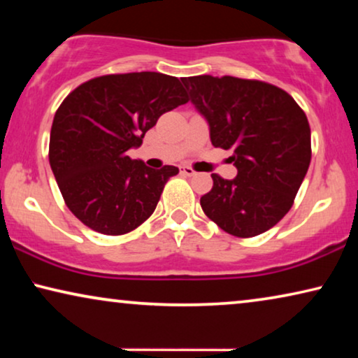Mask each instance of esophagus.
Listing matches in <instances>:
<instances>
[{"label":"esophagus","mask_w":358,"mask_h":358,"mask_svg":"<svg viewBox=\"0 0 358 358\" xmlns=\"http://www.w3.org/2000/svg\"><path fill=\"white\" fill-rule=\"evenodd\" d=\"M180 174L182 176H195V171L192 168H189V166H180Z\"/></svg>","instance_id":"34e87169"}]
</instances>
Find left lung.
<instances>
[{
  "label": "left lung",
  "mask_w": 358,
  "mask_h": 358,
  "mask_svg": "<svg viewBox=\"0 0 358 358\" xmlns=\"http://www.w3.org/2000/svg\"><path fill=\"white\" fill-rule=\"evenodd\" d=\"M213 146L231 150L234 179L212 174L200 199L205 215L238 238L257 236L292 208L311 161L305 112L280 87L241 78H182Z\"/></svg>",
  "instance_id": "left-lung-1"
}]
</instances>
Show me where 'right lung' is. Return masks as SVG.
<instances>
[{"instance_id": "obj_1", "label": "right lung", "mask_w": 358, "mask_h": 358, "mask_svg": "<svg viewBox=\"0 0 358 358\" xmlns=\"http://www.w3.org/2000/svg\"><path fill=\"white\" fill-rule=\"evenodd\" d=\"M189 101L176 76L156 71L83 83L53 117L48 159L65 203L97 233L125 234L151 217L179 169H151L127 151L164 112Z\"/></svg>"}]
</instances>
